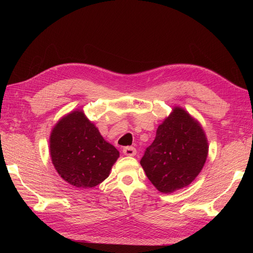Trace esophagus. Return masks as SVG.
I'll return each mask as SVG.
<instances>
[{
  "label": "esophagus",
  "mask_w": 253,
  "mask_h": 253,
  "mask_svg": "<svg viewBox=\"0 0 253 253\" xmlns=\"http://www.w3.org/2000/svg\"><path fill=\"white\" fill-rule=\"evenodd\" d=\"M122 152L126 156H134L136 154V149L134 147H126L122 150Z\"/></svg>",
  "instance_id": "34e87169"
}]
</instances>
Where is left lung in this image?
Listing matches in <instances>:
<instances>
[{
  "label": "left lung",
  "mask_w": 253,
  "mask_h": 253,
  "mask_svg": "<svg viewBox=\"0 0 253 253\" xmlns=\"http://www.w3.org/2000/svg\"><path fill=\"white\" fill-rule=\"evenodd\" d=\"M208 155V142L197 121L175 108L145 149L140 165L150 181L163 193L185 188L200 174Z\"/></svg>",
  "instance_id": "obj_1"
}]
</instances>
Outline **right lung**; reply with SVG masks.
<instances>
[{
  "label": "right lung",
  "instance_id": "1",
  "mask_svg": "<svg viewBox=\"0 0 253 253\" xmlns=\"http://www.w3.org/2000/svg\"><path fill=\"white\" fill-rule=\"evenodd\" d=\"M50 156L57 172L77 188H93L108 177L119 152L106 142L98 128L75 111L53 127L49 140Z\"/></svg>",
  "mask_w": 253,
  "mask_h": 253
}]
</instances>
